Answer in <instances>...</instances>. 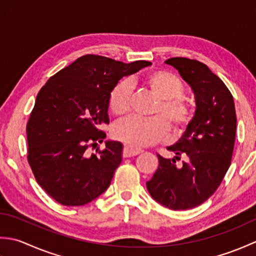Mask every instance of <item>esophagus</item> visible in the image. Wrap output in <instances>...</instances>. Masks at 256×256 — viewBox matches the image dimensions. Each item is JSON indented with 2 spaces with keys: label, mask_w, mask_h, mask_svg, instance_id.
Segmentation results:
<instances>
[{
  "label": "esophagus",
  "mask_w": 256,
  "mask_h": 256,
  "mask_svg": "<svg viewBox=\"0 0 256 256\" xmlns=\"http://www.w3.org/2000/svg\"><path fill=\"white\" fill-rule=\"evenodd\" d=\"M142 150L134 148L132 145H125L124 146V156L125 157H132V156H136L138 154L142 153Z\"/></svg>",
  "instance_id": "34e87169"
}]
</instances>
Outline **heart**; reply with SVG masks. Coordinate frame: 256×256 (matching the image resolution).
<instances>
[{
    "mask_svg": "<svg viewBox=\"0 0 256 256\" xmlns=\"http://www.w3.org/2000/svg\"><path fill=\"white\" fill-rule=\"evenodd\" d=\"M143 84L158 99L148 118H128L113 126L114 138L134 146H150L165 136L168 125L175 133H180L192 121V110L184 100V89L176 76L170 72H154L143 78ZM131 84L120 80L108 96V110L122 116L130 110Z\"/></svg>",
    "mask_w": 256,
    "mask_h": 256,
    "instance_id": "b5f03b06",
    "label": "heart"
}]
</instances>
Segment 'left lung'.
<instances>
[{
	"label": "left lung",
	"instance_id": "obj_1",
	"mask_svg": "<svg viewBox=\"0 0 256 256\" xmlns=\"http://www.w3.org/2000/svg\"><path fill=\"white\" fill-rule=\"evenodd\" d=\"M165 64L178 70L190 86L196 111L182 136L167 148L175 154L174 158L157 155L158 168L146 187L162 206L186 210L209 199L229 170L236 140V106L224 81L204 64L182 57L170 58ZM182 154L186 162L177 166L176 160Z\"/></svg>",
	"mask_w": 256,
	"mask_h": 256
}]
</instances>
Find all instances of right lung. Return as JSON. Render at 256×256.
I'll use <instances>...</instances> for the list:
<instances>
[{"label": "right lung", "instance_id": "obj_1", "mask_svg": "<svg viewBox=\"0 0 256 256\" xmlns=\"http://www.w3.org/2000/svg\"><path fill=\"white\" fill-rule=\"evenodd\" d=\"M86 55L62 69L38 92L26 126L28 162L38 184L62 206H84L108 188L122 162L123 145L106 140L108 96L120 79L150 66Z\"/></svg>", "mask_w": 256, "mask_h": 256}]
</instances>
